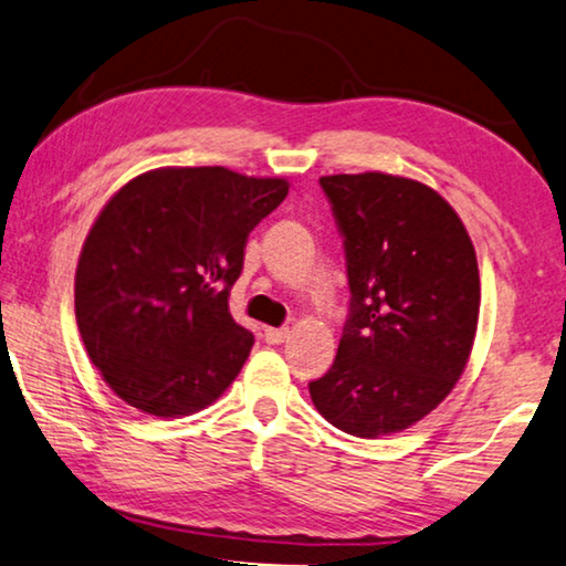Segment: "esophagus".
<instances>
[{
  "instance_id": "esophagus-1",
  "label": "esophagus",
  "mask_w": 566,
  "mask_h": 566,
  "mask_svg": "<svg viewBox=\"0 0 566 566\" xmlns=\"http://www.w3.org/2000/svg\"><path fill=\"white\" fill-rule=\"evenodd\" d=\"M263 338H265V344L277 346V344H283L285 338H289V328H265Z\"/></svg>"
}]
</instances>
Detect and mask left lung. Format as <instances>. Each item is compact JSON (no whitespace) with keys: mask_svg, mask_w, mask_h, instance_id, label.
<instances>
[{"mask_svg":"<svg viewBox=\"0 0 566 566\" xmlns=\"http://www.w3.org/2000/svg\"><path fill=\"white\" fill-rule=\"evenodd\" d=\"M350 308L326 376L308 384L336 429L378 439L451 394L474 346L479 265L464 222L429 185L386 172L328 175Z\"/></svg>","mask_w":566,"mask_h":566,"instance_id":"left-lung-1","label":"left lung"}]
</instances>
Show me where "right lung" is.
Returning <instances> with one entry per match:
<instances>
[{
  "mask_svg": "<svg viewBox=\"0 0 566 566\" xmlns=\"http://www.w3.org/2000/svg\"><path fill=\"white\" fill-rule=\"evenodd\" d=\"M285 196L281 178L160 168L102 208L74 275V316L90 360L125 403L175 419L235 381L253 333L230 316V289L250 230Z\"/></svg>",
  "mask_w": 566,
  "mask_h": 566,
  "instance_id": "add662e5",
  "label": "right lung"
}]
</instances>
